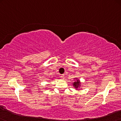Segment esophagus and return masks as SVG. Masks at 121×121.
<instances>
[{
	"instance_id": "esophagus-1",
	"label": "esophagus",
	"mask_w": 121,
	"mask_h": 121,
	"mask_svg": "<svg viewBox=\"0 0 121 121\" xmlns=\"http://www.w3.org/2000/svg\"><path fill=\"white\" fill-rule=\"evenodd\" d=\"M60 78H61V79H62V80L65 79V75H64V74H62V75H61Z\"/></svg>"
}]
</instances>
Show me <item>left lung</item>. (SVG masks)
<instances>
[{
  "label": "left lung",
  "mask_w": 121,
  "mask_h": 121,
  "mask_svg": "<svg viewBox=\"0 0 121 121\" xmlns=\"http://www.w3.org/2000/svg\"><path fill=\"white\" fill-rule=\"evenodd\" d=\"M80 82L79 81V80H76V81L74 82L73 83V86H74L75 88H76V89H78V87L80 86Z\"/></svg>",
  "instance_id": "obj_1"
}]
</instances>
